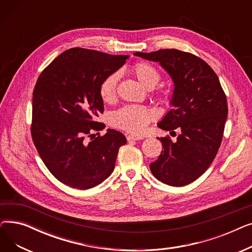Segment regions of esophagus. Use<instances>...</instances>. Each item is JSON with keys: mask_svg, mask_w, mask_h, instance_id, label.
<instances>
[{"mask_svg": "<svg viewBox=\"0 0 252 252\" xmlns=\"http://www.w3.org/2000/svg\"><path fill=\"white\" fill-rule=\"evenodd\" d=\"M143 137H140V136H134V135H126V140L128 142L130 141H138V140H142Z\"/></svg>", "mask_w": 252, "mask_h": 252, "instance_id": "obj_1", "label": "esophagus"}]
</instances>
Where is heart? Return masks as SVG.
I'll return each mask as SVG.
<instances>
[{"mask_svg": "<svg viewBox=\"0 0 252 252\" xmlns=\"http://www.w3.org/2000/svg\"><path fill=\"white\" fill-rule=\"evenodd\" d=\"M133 71L138 81L148 89L154 88L160 79L159 72L149 63L141 62L136 64ZM118 78V72H113L103 79L99 93L104 102H111L115 98ZM153 118L154 113L148 108L128 105L112 113L110 121L114 127L134 135H141Z\"/></svg>", "mask_w": 252, "mask_h": 252, "instance_id": "heart-1", "label": "heart"}]
</instances>
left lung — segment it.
<instances>
[{
    "label": "left lung",
    "instance_id": "1",
    "mask_svg": "<svg viewBox=\"0 0 252 252\" xmlns=\"http://www.w3.org/2000/svg\"><path fill=\"white\" fill-rule=\"evenodd\" d=\"M134 55L159 62L175 86L173 108L157 126L178 128L180 134L175 142L158 138L163 150L150 164L151 173L169 186H186L204 173L218 153L228 115L227 97L213 68L191 53L165 49Z\"/></svg>",
    "mask_w": 252,
    "mask_h": 252
}]
</instances>
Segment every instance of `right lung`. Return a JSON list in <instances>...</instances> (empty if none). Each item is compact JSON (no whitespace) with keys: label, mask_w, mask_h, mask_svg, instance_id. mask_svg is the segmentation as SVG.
<instances>
[{"label":"right lung","mask_w":252,"mask_h":252,"mask_svg":"<svg viewBox=\"0 0 252 252\" xmlns=\"http://www.w3.org/2000/svg\"><path fill=\"white\" fill-rule=\"evenodd\" d=\"M127 58L71 48L37 78L32 93V141L50 173L71 188L87 190L107 179L119 147L126 143L115 129L96 138L93 133L105 127L97 122L104 111L100 85Z\"/></svg>","instance_id":"1"}]
</instances>
